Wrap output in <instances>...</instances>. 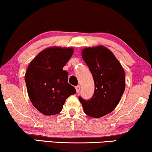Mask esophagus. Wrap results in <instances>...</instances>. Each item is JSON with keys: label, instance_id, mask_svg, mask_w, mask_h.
<instances>
[{"label": "esophagus", "instance_id": "obj_1", "mask_svg": "<svg viewBox=\"0 0 152 152\" xmlns=\"http://www.w3.org/2000/svg\"><path fill=\"white\" fill-rule=\"evenodd\" d=\"M80 86H76V92H77V93H79V91H80Z\"/></svg>", "mask_w": 152, "mask_h": 152}]
</instances>
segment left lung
Segmentation results:
<instances>
[{"label":"left lung","instance_id":"1","mask_svg":"<svg viewBox=\"0 0 152 152\" xmlns=\"http://www.w3.org/2000/svg\"><path fill=\"white\" fill-rule=\"evenodd\" d=\"M82 57L95 83L93 97L86 100L78 97L86 114L100 118L116 108L125 90V72L121 64L108 48L102 45L86 48Z\"/></svg>","mask_w":152,"mask_h":152}]
</instances>
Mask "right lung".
Segmentation results:
<instances>
[{
    "label": "right lung",
    "mask_w": 152,
    "mask_h": 152,
    "mask_svg": "<svg viewBox=\"0 0 152 152\" xmlns=\"http://www.w3.org/2000/svg\"><path fill=\"white\" fill-rule=\"evenodd\" d=\"M73 53L72 48H48L28 65L25 74L28 97L43 114H59L67 97L76 94L75 88L68 83V72L62 69Z\"/></svg>",
    "instance_id": "add662e5"
}]
</instances>
